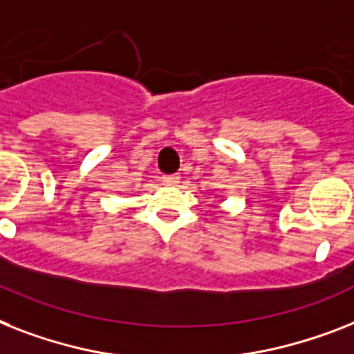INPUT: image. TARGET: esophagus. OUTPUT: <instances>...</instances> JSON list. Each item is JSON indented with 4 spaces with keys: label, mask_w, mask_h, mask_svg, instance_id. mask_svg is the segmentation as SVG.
Instances as JSON below:
<instances>
[{
    "label": "esophagus",
    "mask_w": 354,
    "mask_h": 354,
    "mask_svg": "<svg viewBox=\"0 0 354 354\" xmlns=\"http://www.w3.org/2000/svg\"><path fill=\"white\" fill-rule=\"evenodd\" d=\"M162 180L165 185H176V183L180 182V176H178V174H167V176H163Z\"/></svg>",
    "instance_id": "obj_1"
}]
</instances>
